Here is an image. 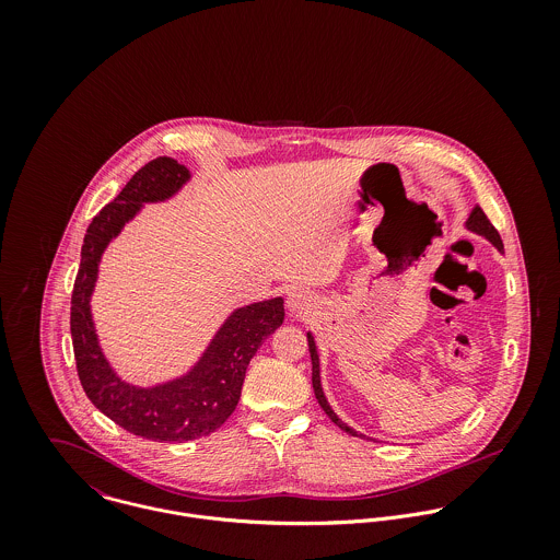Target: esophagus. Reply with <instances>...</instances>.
I'll return each mask as SVG.
<instances>
[{"label": "esophagus", "instance_id": "34e87169", "mask_svg": "<svg viewBox=\"0 0 560 560\" xmlns=\"http://www.w3.org/2000/svg\"><path fill=\"white\" fill-rule=\"evenodd\" d=\"M287 306H289V311H291L293 315L304 317V315H308V313L315 311V298H313L308 291H304V289H295V291L289 293Z\"/></svg>", "mask_w": 560, "mask_h": 560}]
</instances>
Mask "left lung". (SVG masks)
I'll use <instances>...</instances> for the list:
<instances>
[{
	"label": "left lung",
	"instance_id": "1",
	"mask_svg": "<svg viewBox=\"0 0 560 560\" xmlns=\"http://www.w3.org/2000/svg\"><path fill=\"white\" fill-rule=\"evenodd\" d=\"M466 226L470 229V231H475V233H479L482 237H487V240L491 241L500 252L504 249V245H502V240H500V235H498V231L493 229V224L487 220V215H485V211L480 209V207H475L472 209V213H470V218H468V222H466ZM308 349H311V360H313V388H315V397L319 400L320 407H323V411L329 416V420L336 424V427H340L345 433H349V435H355V438H364L362 433H358L355 429H351V427H347L336 413H334V409L327 405V399H325V395H323V388H320V377H319V355H317V347H315V338L308 334Z\"/></svg>",
	"mask_w": 560,
	"mask_h": 560
}]
</instances>
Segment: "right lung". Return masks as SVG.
<instances>
[{
	"label": "right lung",
	"instance_id": "right-lung-1",
	"mask_svg": "<svg viewBox=\"0 0 560 560\" xmlns=\"http://www.w3.org/2000/svg\"><path fill=\"white\" fill-rule=\"evenodd\" d=\"M187 178V167L170 158L149 161L131 176L85 231L71 298V336L83 393L116 424L153 442H187L220 429L240 402L249 360L284 320L280 298L235 311L189 375L155 388L129 386L109 369L90 317L98 258L142 202L170 198Z\"/></svg>",
	"mask_w": 560,
	"mask_h": 560
}]
</instances>
